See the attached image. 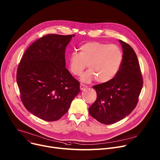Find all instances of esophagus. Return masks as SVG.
<instances>
[{
  "label": "esophagus",
  "mask_w": 160,
  "mask_h": 160,
  "mask_svg": "<svg viewBox=\"0 0 160 160\" xmlns=\"http://www.w3.org/2000/svg\"><path fill=\"white\" fill-rule=\"evenodd\" d=\"M80 90H81V91H82V90L85 89L86 88H88V86H85V85H83V84L81 83V84H80Z\"/></svg>",
  "instance_id": "1"
}]
</instances>
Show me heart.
<instances>
[{
	"mask_svg": "<svg viewBox=\"0 0 160 160\" xmlns=\"http://www.w3.org/2000/svg\"><path fill=\"white\" fill-rule=\"evenodd\" d=\"M79 50V53L73 52L69 56L68 63L71 73L75 76L80 75L88 65L89 69L80 78L83 82H90L94 79L99 83L108 82L120 69L123 57L118 46L88 42Z\"/></svg>",
	"mask_w": 160,
	"mask_h": 160,
	"instance_id": "obj_1",
	"label": "heart"
}]
</instances>
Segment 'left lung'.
<instances>
[{
  "mask_svg": "<svg viewBox=\"0 0 160 160\" xmlns=\"http://www.w3.org/2000/svg\"><path fill=\"white\" fill-rule=\"evenodd\" d=\"M123 62L111 80L96 85L97 98L89 108L90 115L98 122L109 125L118 122L134 109L143 87L139 62L130 45L120 40Z\"/></svg>",
  "mask_w": 160,
  "mask_h": 160,
  "instance_id": "1",
  "label": "left lung"
}]
</instances>
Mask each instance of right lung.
I'll use <instances>...</instances> for the list:
<instances>
[{"mask_svg": "<svg viewBox=\"0 0 160 160\" xmlns=\"http://www.w3.org/2000/svg\"><path fill=\"white\" fill-rule=\"evenodd\" d=\"M74 35L48 34L33 42L20 60L17 82L26 109L48 122L59 120L80 92L66 68L65 51Z\"/></svg>", "mask_w": 160, "mask_h": 160, "instance_id": "obj_1", "label": "right lung"}]
</instances>
